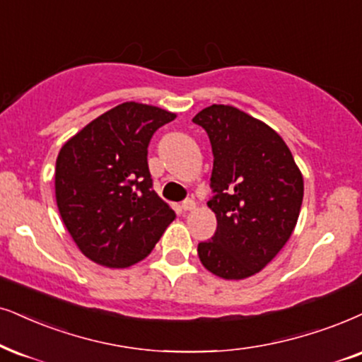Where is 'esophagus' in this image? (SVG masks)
Here are the masks:
<instances>
[{"mask_svg": "<svg viewBox=\"0 0 362 362\" xmlns=\"http://www.w3.org/2000/svg\"><path fill=\"white\" fill-rule=\"evenodd\" d=\"M195 207H197V204L192 199H187L182 202V209H184L185 212H192V210H195Z\"/></svg>", "mask_w": 362, "mask_h": 362, "instance_id": "esophagus-1", "label": "esophagus"}]
</instances>
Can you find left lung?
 Here are the masks:
<instances>
[{
	"label": "left lung",
	"instance_id": "8db88e82",
	"mask_svg": "<svg viewBox=\"0 0 362 362\" xmlns=\"http://www.w3.org/2000/svg\"><path fill=\"white\" fill-rule=\"evenodd\" d=\"M207 132L214 153V197L207 205L217 230L197 247L215 276H254L279 254L299 218L304 180L281 135L230 105H212L192 118Z\"/></svg>",
	"mask_w": 362,
	"mask_h": 362
}]
</instances>
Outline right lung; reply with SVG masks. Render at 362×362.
Instances as JSON below:
<instances>
[{"mask_svg": "<svg viewBox=\"0 0 362 362\" xmlns=\"http://www.w3.org/2000/svg\"><path fill=\"white\" fill-rule=\"evenodd\" d=\"M177 115L125 102L63 145L54 170L62 221L81 254L110 269L152 252L175 212L152 190L150 139Z\"/></svg>", "mask_w": 362, "mask_h": 362, "instance_id": "obj_1", "label": "right lung"}]
</instances>
